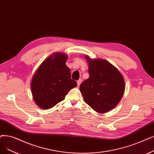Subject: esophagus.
Masks as SVG:
<instances>
[{"mask_svg": "<svg viewBox=\"0 0 154 154\" xmlns=\"http://www.w3.org/2000/svg\"><path fill=\"white\" fill-rule=\"evenodd\" d=\"M81 82H82V79H79V80H78V81H77V85H78V86H79L80 85H81Z\"/></svg>", "mask_w": 154, "mask_h": 154, "instance_id": "1", "label": "esophagus"}]
</instances>
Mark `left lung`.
<instances>
[{
    "label": "left lung",
    "instance_id": "obj_1",
    "mask_svg": "<svg viewBox=\"0 0 154 154\" xmlns=\"http://www.w3.org/2000/svg\"><path fill=\"white\" fill-rule=\"evenodd\" d=\"M89 77L80 85L84 101L99 113L107 112L118 105L123 96L125 83L119 71L108 61L85 57Z\"/></svg>",
    "mask_w": 154,
    "mask_h": 154
}]
</instances>
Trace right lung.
<instances>
[{"label": "right lung", "mask_w": 154, "mask_h": 154, "mask_svg": "<svg viewBox=\"0 0 154 154\" xmlns=\"http://www.w3.org/2000/svg\"><path fill=\"white\" fill-rule=\"evenodd\" d=\"M68 56L55 53L39 66L31 82L32 95L40 108L48 109L63 101L67 93L77 86L71 79L70 70L65 62Z\"/></svg>", "instance_id": "1"}]
</instances>
